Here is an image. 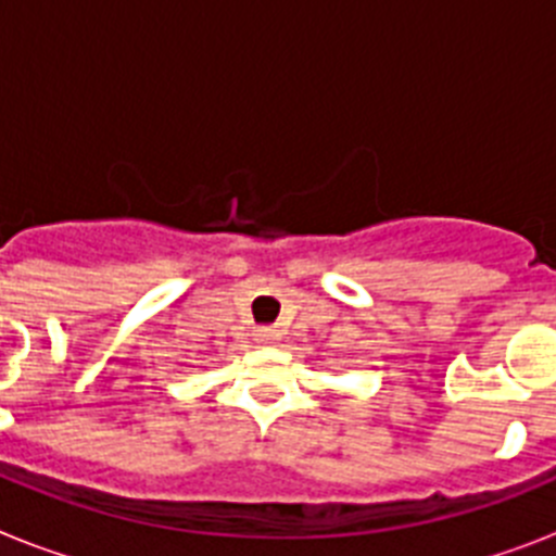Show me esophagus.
<instances>
[{
  "instance_id": "1",
  "label": "esophagus",
  "mask_w": 556,
  "mask_h": 556,
  "mask_svg": "<svg viewBox=\"0 0 556 556\" xmlns=\"http://www.w3.org/2000/svg\"><path fill=\"white\" fill-rule=\"evenodd\" d=\"M278 337H281L278 328H258V331H255V339H258V342H275Z\"/></svg>"
}]
</instances>
